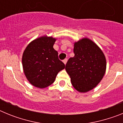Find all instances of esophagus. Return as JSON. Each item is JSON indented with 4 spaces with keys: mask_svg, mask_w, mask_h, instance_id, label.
Segmentation results:
<instances>
[{
    "mask_svg": "<svg viewBox=\"0 0 123 123\" xmlns=\"http://www.w3.org/2000/svg\"><path fill=\"white\" fill-rule=\"evenodd\" d=\"M67 61H68V59H67V58H65V59H64L63 60V63L65 65H66V64H67Z\"/></svg>",
    "mask_w": 123,
    "mask_h": 123,
    "instance_id": "obj_1",
    "label": "esophagus"
}]
</instances>
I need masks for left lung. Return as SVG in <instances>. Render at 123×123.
<instances>
[{"label":"left lung","mask_w":123,"mask_h":123,"mask_svg":"<svg viewBox=\"0 0 123 123\" xmlns=\"http://www.w3.org/2000/svg\"><path fill=\"white\" fill-rule=\"evenodd\" d=\"M74 56L68 60L65 67L75 89L86 92L93 89L104 77L106 58L99 47L88 38L74 44Z\"/></svg>","instance_id":"1"}]
</instances>
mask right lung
<instances>
[{"label":"right lung","instance_id":"obj_1","mask_svg":"<svg viewBox=\"0 0 123 123\" xmlns=\"http://www.w3.org/2000/svg\"><path fill=\"white\" fill-rule=\"evenodd\" d=\"M55 38L47 36L37 38L25 49L22 56L24 73L29 82L38 88H45L55 81L65 65L58 59L54 49Z\"/></svg>","mask_w":123,"mask_h":123}]
</instances>
